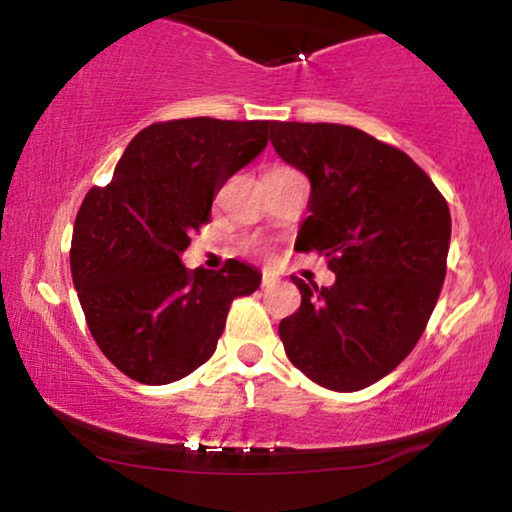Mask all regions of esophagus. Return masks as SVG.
Here are the masks:
<instances>
[{
    "mask_svg": "<svg viewBox=\"0 0 512 512\" xmlns=\"http://www.w3.org/2000/svg\"><path fill=\"white\" fill-rule=\"evenodd\" d=\"M276 281H279V279H276V274L269 272V269H264V272H262V289H272Z\"/></svg>",
    "mask_w": 512,
    "mask_h": 512,
    "instance_id": "obj_1",
    "label": "esophagus"
}]
</instances>
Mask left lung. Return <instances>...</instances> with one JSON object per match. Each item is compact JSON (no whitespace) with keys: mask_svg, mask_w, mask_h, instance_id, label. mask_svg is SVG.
<instances>
[{"mask_svg":"<svg viewBox=\"0 0 512 512\" xmlns=\"http://www.w3.org/2000/svg\"><path fill=\"white\" fill-rule=\"evenodd\" d=\"M274 151L310 178L298 252L337 274L291 276L301 308L279 322L286 356L317 385L356 392L411 354L448 269L450 209L411 158L356 127L272 122Z\"/></svg>","mask_w":512,"mask_h":512,"instance_id":"1","label":"left lung"}]
</instances>
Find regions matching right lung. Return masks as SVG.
Listing matches in <instances>:
<instances>
[{"label": "right lung", "mask_w": 512, "mask_h": 512, "mask_svg": "<svg viewBox=\"0 0 512 512\" xmlns=\"http://www.w3.org/2000/svg\"><path fill=\"white\" fill-rule=\"evenodd\" d=\"M269 120H187L144 127L113 180L91 187L74 221L72 279L96 344L144 385L185 378L216 351L228 310L260 289L257 269L228 260L187 269L180 252L211 219L226 180L267 146Z\"/></svg>", "instance_id": "add662e5"}]
</instances>
